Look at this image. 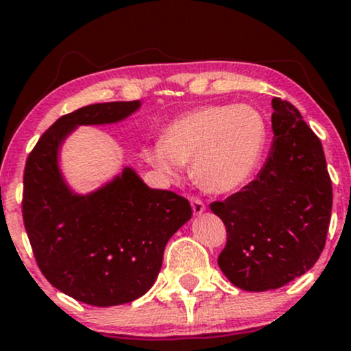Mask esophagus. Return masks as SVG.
I'll return each mask as SVG.
<instances>
[{"instance_id": "1", "label": "esophagus", "mask_w": 351, "mask_h": 351, "mask_svg": "<svg viewBox=\"0 0 351 351\" xmlns=\"http://www.w3.org/2000/svg\"><path fill=\"white\" fill-rule=\"evenodd\" d=\"M189 203H191L193 213H195L196 216L203 215V213L206 211V206H204V203L199 198H195V196H193V198H189Z\"/></svg>"}]
</instances>
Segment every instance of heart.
I'll return each mask as SVG.
<instances>
[{
  "instance_id": "heart-1",
  "label": "heart",
  "mask_w": 351,
  "mask_h": 351,
  "mask_svg": "<svg viewBox=\"0 0 351 351\" xmlns=\"http://www.w3.org/2000/svg\"><path fill=\"white\" fill-rule=\"evenodd\" d=\"M267 143V123L247 104L208 106L183 114L163 130L162 140L143 150L150 167L178 180L183 165L201 188L223 195L244 186L259 168Z\"/></svg>"
}]
</instances>
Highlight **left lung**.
Masks as SVG:
<instances>
[{"label": "left lung", "mask_w": 351, "mask_h": 351, "mask_svg": "<svg viewBox=\"0 0 351 351\" xmlns=\"http://www.w3.org/2000/svg\"><path fill=\"white\" fill-rule=\"evenodd\" d=\"M274 142L256 180L209 204L226 226L221 271L249 292L279 289L317 263L332 216L324 148L300 112L272 99Z\"/></svg>", "instance_id": "8db88e82"}]
</instances>
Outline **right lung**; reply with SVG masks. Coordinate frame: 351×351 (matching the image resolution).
I'll list each match as a JSON object with an SVG mask.
<instances>
[{
  "label": "right lung",
  "mask_w": 351,
  "mask_h": 351,
  "mask_svg": "<svg viewBox=\"0 0 351 351\" xmlns=\"http://www.w3.org/2000/svg\"><path fill=\"white\" fill-rule=\"evenodd\" d=\"M138 107L140 100L92 104L62 115L24 168L23 219L36 263L56 289L95 307L128 304L148 292L165 245L193 215L186 198L148 188L132 168L88 195L64 181L59 148L79 125L120 122Z\"/></svg>",
  "instance_id": "right-lung-1"
}]
</instances>
